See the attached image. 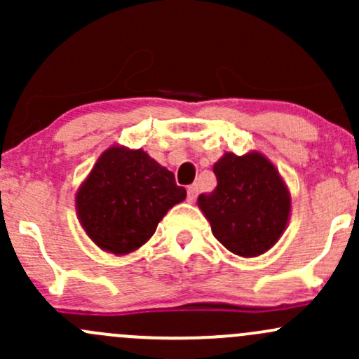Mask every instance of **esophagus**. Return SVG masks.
<instances>
[{"label":"esophagus","mask_w":359,"mask_h":359,"mask_svg":"<svg viewBox=\"0 0 359 359\" xmlns=\"http://www.w3.org/2000/svg\"><path fill=\"white\" fill-rule=\"evenodd\" d=\"M187 191H188V202H195L196 195H198V184H196V183L190 184Z\"/></svg>","instance_id":"obj_1"}]
</instances>
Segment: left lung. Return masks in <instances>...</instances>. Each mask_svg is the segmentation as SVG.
I'll return each mask as SVG.
<instances>
[{"label": "left lung", "instance_id": "8db88e82", "mask_svg": "<svg viewBox=\"0 0 359 359\" xmlns=\"http://www.w3.org/2000/svg\"><path fill=\"white\" fill-rule=\"evenodd\" d=\"M217 187L198 196L215 240L241 257L267 252L287 224L291 200L276 168L262 154H226L214 165Z\"/></svg>", "mask_w": 359, "mask_h": 359}]
</instances>
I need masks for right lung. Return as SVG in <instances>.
Masks as SVG:
<instances>
[{
  "instance_id": "obj_1",
  "label": "right lung",
  "mask_w": 359,
  "mask_h": 359,
  "mask_svg": "<svg viewBox=\"0 0 359 359\" xmlns=\"http://www.w3.org/2000/svg\"><path fill=\"white\" fill-rule=\"evenodd\" d=\"M187 190L144 150L111 147L76 194V210L95 245L116 255L133 252L156 233Z\"/></svg>"
}]
</instances>
